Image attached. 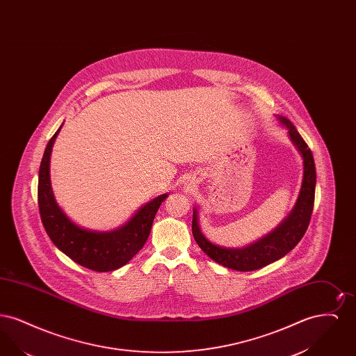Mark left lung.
Masks as SVG:
<instances>
[{
	"label": "left lung",
	"mask_w": 356,
	"mask_h": 356,
	"mask_svg": "<svg viewBox=\"0 0 356 356\" xmlns=\"http://www.w3.org/2000/svg\"><path fill=\"white\" fill-rule=\"evenodd\" d=\"M279 120L283 125L287 127L289 138L302 154L305 165L300 193L287 219L282 221V224L277 225V228H275L271 234L261 237L245 248H224L211 243L204 236L199 227L197 211L193 209L192 234L196 243L212 260L227 268L241 272L254 271L282 259L291 250H293L302 237L305 236L311 220L316 186V168L314 156L293 124L286 118H279Z\"/></svg>",
	"instance_id": "left-lung-1"
}]
</instances>
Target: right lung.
I'll return each instance as SVG.
<instances>
[{"label": "right lung", "mask_w": 356, "mask_h": 356, "mask_svg": "<svg viewBox=\"0 0 356 356\" xmlns=\"http://www.w3.org/2000/svg\"><path fill=\"white\" fill-rule=\"evenodd\" d=\"M51 136L38 172V209L44 228L53 244L74 263L92 271H115L125 266L145 244L153 219L167 193L141 207L131 220L111 232L89 231L79 227L63 212L53 196L49 176L51 147L61 131Z\"/></svg>", "instance_id": "right-lung-1"}]
</instances>
